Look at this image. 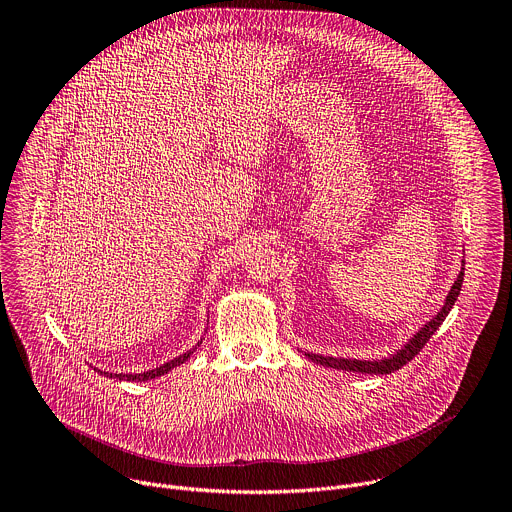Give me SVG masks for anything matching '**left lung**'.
I'll return each instance as SVG.
<instances>
[{
    "label": "left lung",
    "instance_id": "8db88e82",
    "mask_svg": "<svg viewBox=\"0 0 512 512\" xmlns=\"http://www.w3.org/2000/svg\"><path fill=\"white\" fill-rule=\"evenodd\" d=\"M462 281H464V269L460 271L458 279L454 281L450 294L446 298L444 308L437 312L435 318H431L397 354L383 358V360H356V358H334V356H322V354H310L306 352V356L316 362L322 364V367H330V369H340V371H352V373H364V375H389L393 371H399L403 364H407L415 354H419V350L429 342V338L435 334V330L442 326V322L446 320V316L450 314V310L454 308L460 289H462Z\"/></svg>",
    "mask_w": 512,
    "mask_h": 512
}]
</instances>
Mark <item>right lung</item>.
Segmentation results:
<instances>
[{"mask_svg":"<svg viewBox=\"0 0 512 512\" xmlns=\"http://www.w3.org/2000/svg\"><path fill=\"white\" fill-rule=\"evenodd\" d=\"M202 342V340H200ZM198 342V344H200ZM196 350V346L194 348H190L188 352H184V354H180V356H176L174 360H170V362H164L162 367H156V369H152V371H143V373H135V375H125V373H103V371H99V369H95L97 373H101V375H107V377H113V379H119V381H150V379H156V377H162V375H166V373H170L172 369H176V367H180V364H184L188 358H190V354Z\"/></svg>","mask_w":512,"mask_h":512,"instance_id":"right-lung-1","label":"right lung"}]
</instances>
